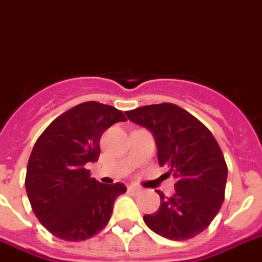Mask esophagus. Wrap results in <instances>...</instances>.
Here are the masks:
<instances>
[{"label":"esophagus","mask_w":262,"mask_h":262,"mask_svg":"<svg viewBox=\"0 0 262 262\" xmlns=\"http://www.w3.org/2000/svg\"><path fill=\"white\" fill-rule=\"evenodd\" d=\"M127 191H129V192H138V191H140V187L127 186Z\"/></svg>","instance_id":"34e87169"}]
</instances>
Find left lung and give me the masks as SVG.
Returning a JSON list of instances; mask_svg holds the SVG:
<instances>
[{
    "label": "left lung",
    "instance_id": "obj_1",
    "mask_svg": "<svg viewBox=\"0 0 262 262\" xmlns=\"http://www.w3.org/2000/svg\"><path fill=\"white\" fill-rule=\"evenodd\" d=\"M125 114L152 132L159 164L176 179L172 196L157 191L160 207L144 215V222L172 241L193 238L211 223L225 199L227 165L218 142L201 121L173 103L142 106Z\"/></svg>",
    "mask_w": 262,
    "mask_h": 262
}]
</instances>
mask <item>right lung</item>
I'll use <instances>...</instances> for the list:
<instances>
[{"label": "right lung", "instance_id": "obj_1", "mask_svg": "<svg viewBox=\"0 0 262 262\" xmlns=\"http://www.w3.org/2000/svg\"><path fill=\"white\" fill-rule=\"evenodd\" d=\"M126 121L124 113L99 102H83L52 121L28 161L25 190L42 226L64 241H84L107 225L113 205L126 192L122 183L90 178L87 163L99 157L106 129Z\"/></svg>", "mask_w": 262, "mask_h": 262}]
</instances>
